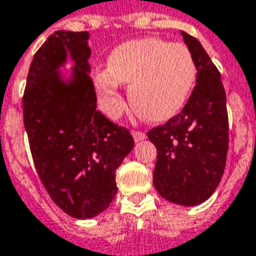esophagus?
Masks as SVG:
<instances>
[{"label":"esophagus","instance_id":"esophagus-1","mask_svg":"<svg viewBox=\"0 0 256 256\" xmlns=\"http://www.w3.org/2000/svg\"><path fill=\"white\" fill-rule=\"evenodd\" d=\"M146 137H147V136H146L144 132H141V131H132V138H134L136 142L146 140Z\"/></svg>","mask_w":256,"mask_h":256}]
</instances>
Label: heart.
Instances as JSON below:
<instances>
[{"label":"heart","instance_id":"heart-1","mask_svg":"<svg viewBox=\"0 0 256 256\" xmlns=\"http://www.w3.org/2000/svg\"><path fill=\"white\" fill-rule=\"evenodd\" d=\"M196 82V65L186 46L157 38L128 40L108 56V70L94 74L102 110L118 118L126 102L120 84L130 86V98L138 114L152 122L179 114Z\"/></svg>","mask_w":256,"mask_h":256}]
</instances>
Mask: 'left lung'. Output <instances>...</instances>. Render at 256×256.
<instances>
[{
    "label": "left lung",
    "mask_w": 256,
    "mask_h": 256,
    "mask_svg": "<svg viewBox=\"0 0 256 256\" xmlns=\"http://www.w3.org/2000/svg\"><path fill=\"white\" fill-rule=\"evenodd\" d=\"M196 65V84L182 112L148 131L157 148L153 184L168 201L194 207L218 186L226 166L228 122L226 92L208 54L180 30Z\"/></svg>",
    "instance_id": "obj_1"
}]
</instances>
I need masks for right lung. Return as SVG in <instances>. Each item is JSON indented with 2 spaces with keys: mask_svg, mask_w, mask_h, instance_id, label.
Masks as SVG:
<instances>
[{
  "mask_svg": "<svg viewBox=\"0 0 256 256\" xmlns=\"http://www.w3.org/2000/svg\"><path fill=\"white\" fill-rule=\"evenodd\" d=\"M88 39V32L50 34L33 56L23 96L24 128L39 178L52 201L80 220L110 206L118 191L115 172L134 147L128 130L96 110Z\"/></svg>",
  "mask_w": 256,
  "mask_h": 256,
  "instance_id": "right-lung-1",
  "label": "right lung"
}]
</instances>
